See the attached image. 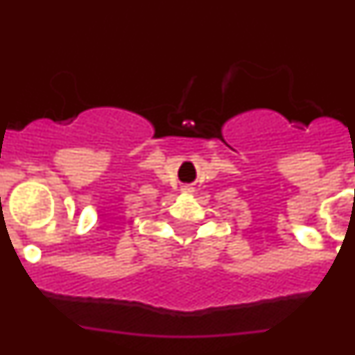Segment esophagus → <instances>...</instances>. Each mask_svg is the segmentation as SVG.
<instances>
[{
  "label": "esophagus",
  "instance_id": "esophagus-1",
  "mask_svg": "<svg viewBox=\"0 0 355 355\" xmlns=\"http://www.w3.org/2000/svg\"><path fill=\"white\" fill-rule=\"evenodd\" d=\"M184 190H190V188H184Z\"/></svg>",
  "mask_w": 355,
  "mask_h": 355
}]
</instances>
